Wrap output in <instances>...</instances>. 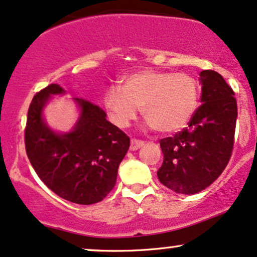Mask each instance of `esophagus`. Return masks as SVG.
<instances>
[{
    "label": "esophagus",
    "instance_id": "1",
    "mask_svg": "<svg viewBox=\"0 0 257 257\" xmlns=\"http://www.w3.org/2000/svg\"><path fill=\"white\" fill-rule=\"evenodd\" d=\"M144 146V142L141 140H136V138H132L131 144H130V149L131 150H137Z\"/></svg>",
    "mask_w": 257,
    "mask_h": 257
}]
</instances>
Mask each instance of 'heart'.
I'll return each mask as SVG.
<instances>
[{
    "instance_id": "heart-1",
    "label": "heart",
    "mask_w": 257,
    "mask_h": 257,
    "mask_svg": "<svg viewBox=\"0 0 257 257\" xmlns=\"http://www.w3.org/2000/svg\"><path fill=\"white\" fill-rule=\"evenodd\" d=\"M200 86L188 73L144 69L122 78L119 87L111 86L104 104L120 127L142 115L156 131L172 134L185 127L197 111Z\"/></svg>"
}]
</instances>
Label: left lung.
I'll return each mask as SVG.
<instances>
[{"instance_id":"obj_1","label":"left lung","mask_w":257,"mask_h":257,"mask_svg":"<svg viewBox=\"0 0 257 257\" xmlns=\"http://www.w3.org/2000/svg\"><path fill=\"white\" fill-rule=\"evenodd\" d=\"M202 104L188 127L160 140L164 162L159 180L177 194L192 195L216 180L230 161L234 146L237 101L218 72L200 73Z\"/></svg>"}]
</instances>
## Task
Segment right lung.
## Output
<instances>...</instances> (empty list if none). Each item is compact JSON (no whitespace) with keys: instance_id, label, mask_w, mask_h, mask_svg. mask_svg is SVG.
<instances>
[{"instance_id":"add662e5","label":"right lung","mask_w":257,"mask_h":257,"mask_svg":"<svg viewBox=\"0 0 257 257\" xmlns=\"http://www.w3.org/2000/svg\"><path fill=\"white\" fill-rule=\"evenodd\" d=\"M55 93L63 89L50 84L33 96L25 127L27 158L42 182L63 200L97 203L115 185L130 137L105 119L102 108L84 98H75L81 115L73 131L54 134L42 119V109Z\"/></svg>"}]
</instances>
